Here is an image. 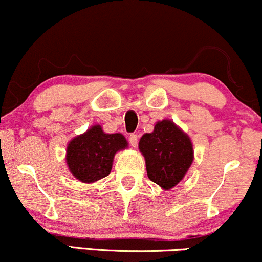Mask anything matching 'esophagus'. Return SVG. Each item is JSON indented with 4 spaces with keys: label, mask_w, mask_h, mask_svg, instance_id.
Here are the masks:
<instances>
[{
    "label": "esophagus",
    "mask_w": 262,
    "mask_h": 262,
    "mask_svg": "<svg viewBox=\"0 0 262 262\" xmlns=\"http://www.w3.org/2000/svg\"><path fill=\"white\" fill-rule=\"evenodd\" d=\"M128 141H130L132 147H136L137 142H139V135L137 134H131L130 137H128Z\"/></svg>",
    "instance_id": "obj_1"
}]
</instances>
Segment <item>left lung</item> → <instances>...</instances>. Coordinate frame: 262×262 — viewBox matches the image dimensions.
<instances>
[{"label": "left lung", "mask_w": 262, "mask_h": 262, "mask_svg": "<svg viewBox=\"0 0 262 262\" xmlns=\"http://www.w3.org/2000/svg\"><path fill=\"white\" fill-rule=\"evenodd\" d=\"M139 148L145 156L147 176L163 189L178 184L193 162L189 137L169 120L157 122L154 132L143 135Z\"/></svg>", "instance_id": "left-lung-1"}]
</instances>
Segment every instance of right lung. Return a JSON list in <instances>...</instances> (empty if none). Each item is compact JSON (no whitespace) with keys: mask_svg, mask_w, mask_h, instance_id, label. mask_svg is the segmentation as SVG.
Segmentation results:
<instances>
[{"mask_svg":"<svg viewBox=\"0 0 262 262\" xmlns=\"http://www.w3.org/2000/svg\"><path fill=\"white\" fill-rule=\"evenodd\" d=\"M127 146L121 134H105L101 126H93L68 145L67 163L79 181L92 183L110 174L114 156Z\"/></svg>","mask_w":262,"mask_h":262,"instance_id":"add662e5","label":"right lung"}]
</instances>
